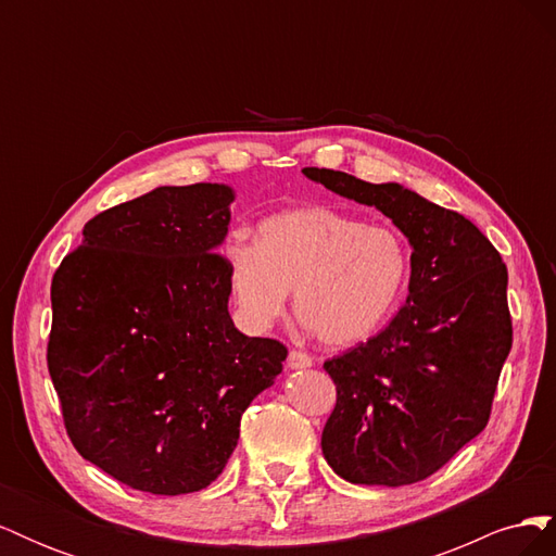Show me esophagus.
Wrapping results in <instances>:
<instances>
[{
    "label": "esophagus",
    "mask_w": 556,
    "mask_h": 556,
    "mask_svg": "<svg viewBox=\"0 0 556 556\" xmlns=\"http://www.w3.org/2000/svg\"><path fill=\"white\" fill-rule=\"evenodd\" d=\"M288 366L292 368V371H299V368H311L313 357L306 355V352H301V350H292L288 355Z\"/></svg>",
    "instance_id": "1"
}]
</instances>
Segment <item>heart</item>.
<instances>
[{
  "label": "heart",
  "mask_w": 556,
  "mask_h": 556,
  "mask_svg": "<svg viewBox=\"0 0 556 556\" xmlns=\"http://www.w3.org/2000/svg\"><path fill=\"white\" fill-rule=\"evenodd\" d=\"M233 308L264 331L288 308L327 345L371 336L399 304L410 271L403 233L366 225L333 206H299L264 217L255 243L225 248Z\"/></svg>",
  "instance_id": "heart-1"
}]
</instances>
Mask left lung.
<instances>
[{
	"instance_id": "left-lung-1",
	"label": "left lung",
	"mask_w": 556,
	"mask_h": 556,
	"mask_svg": "<svg viewBox=\"0 0 556 556\" xmlns=\"http://www.w3.org/2000/svg\"><path fill=\"white\" fill-rule=\"evenodd\" d=\"M304 176L376 206L413 248L406 306L374 339L325 362L336 408L323 454L348 482H419L490 422L513 345L508 268L473 223L399 182L317 166Z\"/></svg>"
}]
</instances>
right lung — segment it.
<instances>
[{"mask_svg": "<svg viewBox=\"0 0 556 556\" xmlns=\"http://www.w3.org/2000/svg\"><path fill=\"white\" fill-rule=\"evenodd\" d=\"M233 190L155 188L94 215L50 285L48 371L83 459L178 496L223 473L288 348L231 323L220 245Z\"/></svg>", "mask_w": 556, "mask_h": 556, "instance_id": "obj_1", "label": "right lung"}]
</instances>
